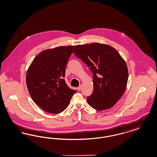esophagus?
<instances>
[{
	"instance_id": "34e87169",
	"label": "esophagus",
	"mask_w": 157,
	"mask_h": 157,
	"mask_svg": "<svg viewBox=\"0 0 157 157\" xmlns=\"http://www.w3.org/2000/svg\"><path fill=\"white\" fill-rule=\"evenodd\" d=\"M81 89H82L81 85H80V86H79L78 87H77V89H78V90H79V91H80V90H81Z\"/></svg>"
}]
</instances>
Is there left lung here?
Wrapping results in <instances>:
<instances>
[{
  "instance_id": "1",
  "label": "left lung",
  "mask_w": 157,
  "mask_h": 157,
  "mask_svg": "<svg viewBox=\"0 0 157 157\" xmlns=\"http://www.w3.org/2000/svg\"><path fill=\"white\" fill-rule=\"evenodd\" d=\"M73 53L93 74V91L87 97L88 104L98 111L111 108L127 85L128 70L124 59L114 48L98 43L77 45Z\"/></svg>"
}]
</instances>
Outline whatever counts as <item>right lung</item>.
Instances as JSON below:
<instances>
[{"instance_id": "obj_1", "label": "right lung", "mask_w": 157, "mask_h": 157, "mask_svg": "<svg viewBox=\"0 0 157 157\" xmlns=\"http://www.w3.org/2000/svg\"><path fill=\"white\" fill-rule=\"evenodd\" d=\"M75 46L43 50L29 67L28 90L33 101L49 113L59 114L69 105L75 90L65 83V67Z\"/></svg>"}]
</instances>
